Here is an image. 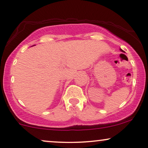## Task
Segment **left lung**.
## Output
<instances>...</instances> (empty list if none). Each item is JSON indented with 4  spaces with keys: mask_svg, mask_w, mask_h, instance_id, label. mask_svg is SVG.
<instances>
[{
    "mask_svg": "<svg viewBox=\"0 0 148 148\" xmlns=\"http://www.w3.org/2000/svg\"><path fill=\"white\" fill-rule=\"evenodd\" d=\"M120 50H121V51H123V52H124V51H123V49H120Z\"/></svg>",
    "mask_w": 148,
    "mask_h": 148,
    "instance_id": "left-lung-1",
    "label": "left lung"
}]
</instances>
